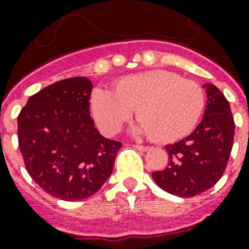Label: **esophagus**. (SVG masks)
Returning <instances> with one entry per match:
<instances>
[{
  "instance_id": "obj_1",
  "label": "esophagus",
  "mask_w": 249,
  "mask_h": 249,
  "mask_svg": "<svg viewBox=\"0 0 249 249\" xmlns=\"http://www.w3.org/2000/svg\"><path fill=\"white\" fill-rule=\"evenodd\" d=\"M133 147H136L137 150H141V151H147L148 146H143V144H133Z\"/></svg>"
}]
</instances>
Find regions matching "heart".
I'll use <instances>...</instances> for the list:
<instances>
[{
  "label": "heart",
  "mask_w": 249,
  "mask_h": 249,
  "mask_svg": "<svg viewBox=\"0 0 249 249\" xmlns=\"http://www.w3.org/2000/svg\"><path fill=\"white\" fill-rule=\"evenodd\" d=\"M204 108V91L191 80L166 71L126 76L113 84V90L97 89L91 97V112L106 134H115L137 109V130L159 142L187 136Z\"/></svg>",
  "instance_id": "obj_1"
}]
</instances>
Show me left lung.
Wrapping results in <instances>:
<instances>
[{"mask_svg": "<svg viewBox=\"0 0 249 249\" xmlns=\"http://www.w3.org/2000/svg\"><path fill=\"white\" fill-rule=\"evenodd\" d=\"M207 90L204 117L189 137L166 144L168 164L152 173L156 185L181 197L204 193L224 174L234 143L235 123L228 99L212 84Z\"/></svg>", "mask_w": 249, "mask_h": 249, "instance_id": "1", "label": "left lung"}]
</instances>
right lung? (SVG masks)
Here are the masks:
<instances>
[{"mask_svg":"<svg viewBox=\"0 0 249 249\" xmlns=\"http://www.w3.org/2000/svg\"><path fill=\"white\" fill-rule=\"evenodd\" d=\"M93 85L71 77L29 97L18 116L25 169L49 195L75 201L95 194L111 176L123 143L98 133L90 116Z\"/></svg>","mask_w":249,"mask_h":249,"instance_id":"right-lung-1","label":"right lung"}]
</instances>
